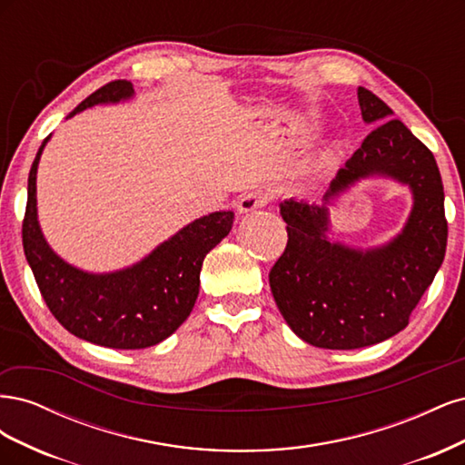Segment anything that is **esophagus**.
Masks as SVG:
<instances>
[{
	"mask_svg": "<svg viewBox=\"0 0 465 465\" xmlns=\"http://www.w3.org/2000/svg\"><path fill=\"white\" fill-rule=\"evenodd\" d=\"M270 202H272L270 193L263 192V190H256V192L246 193L244 198L238 202V211H241V213H252V211H258V209L265 207Z\"/></svg>",
	"mask_w": 465,
	"mask_h": 465,
	"instance_id": "esophagus-1",
	"label": "esophagus"
}]
</instances>
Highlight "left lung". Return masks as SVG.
Returning a JSON list of instances; mask_svg holds the SVG:
<instances>
[{
	"instance_id": "left-lung-1",
	"label": "left lung",
	"mask_w": 465,
	"mask_h": 465,
	"mask_svg": "<svg viewBox=\"0 0 465 465\" xmlns=\"http://www.w3.org/2000/svg\"><path fill=\"white\" fill-rule=\"evenodd\" d=\"M357 94L362 120L378 125L337 173L323 203L279 205L289 241L272 267L270 287L289 328L322 349L369 347L401 331L446 254L444 188L434 154L374 93L359 87ZM374 173L412 188L414 209L404 231L369 251L330 243L329 198Z\"/></svg>"
}]
</instances>
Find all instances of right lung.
Here are the masks:
<instances>
[{
	"label": "right lung",
	"mask_w": 465,
	"mask_h": 465,
	"mask_svg": "<svg viewBox=\"0 0 465 465\" xmlns=\"http://www.w3.org/2000/svg\"><path fill=\"white\" fill-rule=\"evenodd\" d=\"M130 81H112L87 96L67 118L103 103L130 98ZM42 142L29 173L23 219V248L42 299L62 326L112 349H145L174 333L195 304L203 258L232 229V211H215L178 231L147 258L114 273H87L55 256L36 217V168Z\"/></svg>",
	"instance_id": "obj_1"
}]
</instances>
